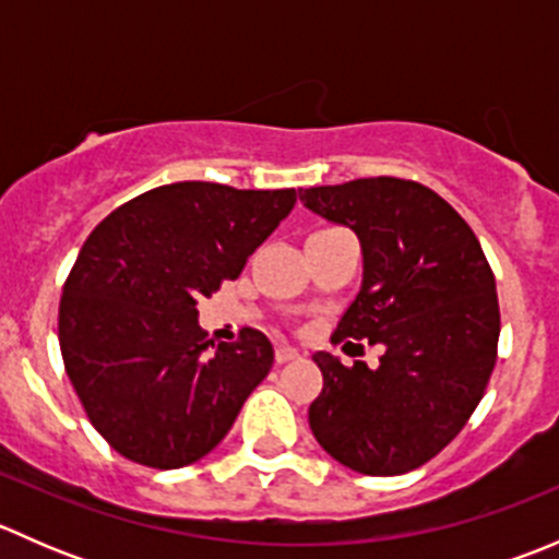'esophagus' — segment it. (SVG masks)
Returning a JSON list of instances; mask_svg holds the SVG:
<instances>
[{"mask_svg": "<svg viewBox=\"0 0 559 559\" xmlns=\"http://www.w3.org/2000/svg\"><path fill=\"white\" fill-rule=\"evenodd\" d=\"M300 357V352H297L295 346H275V362H292V359Z\"/></svg>", "mask_w": 559, "mask_h": 559, "instance_id": "esophagus-1", "label": "esophagus"}]
</instances>
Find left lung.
<instances>
[{
	"label": "left lung",
	"mask_w": 559,
	"mask_h": 559,
	"mask_svg": "<svg viewBox=\"0 0 559 559\" xmlns=\"http://www.w3.org/2000/svg\"><path fill=\"white\" fill-rule=\"evenodd\" d=\"M302 205L357 233L365 278L332 332L384 343L379 368L313 359L324 376L308 408L316 441L365 476H400L449 447L498 362L495 273L465 218L427 186L357 178L300 189Z\"/></svg>",
	"instance_id": "8db88e82"
}]
</instances>
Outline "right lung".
<instances>
[{"label": "right lung", "instance_id": "obj_1", "mask_svg": "<svg viewBox=\"0 0 559 559\" xmlns=\"http://www.w3.org/2000/svg\"><path fill=\"white\" fill-rule=\"evenodd\" d=\"M295 202V189L180 180L123 202L88 235L61 292L59 346L118 454L173 471L227 436L273 368V343L243 326L211 352L197 302L243 273Z\"/></svg>", "mask_w": 559, "mask_h": 559}]
</instances>
